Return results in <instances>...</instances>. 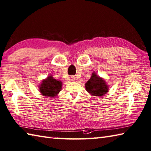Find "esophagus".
<instances>
[{"label": "esophagus", "instance_id": "obj_1", "mask_svg": "<svg viewBox=\"0 0 151 151\" xmlns=\"http://www.w3.org/2000/svg\"><path fill=\"white\" fill-rule=\"evenodd\" d=\"M70 80H71L72 81H74L76 79H75L74 77H73V76H71V77H70Z\"/></svg>", "mask_w": 151, "mask_h": 151}]
</instances>
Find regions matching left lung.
<instances>
[{"label":"left lung","instance_id":"obj_1","mask_svg":"<svg viewBox=\"0 0 151 151\" xmlns=\"http://www.w3.org/2000/svg\"><path fill=\"white\" fill-rule=\"evenodd\" d=\"M85 85L86 91L94 96H104L109 91V85L104 78L100 77L95 72H93L91 78Z\"/></svg>","mask_w":151,"mask_h":151}]
</instances>
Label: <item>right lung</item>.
Here are the masks:
<instances>
[{
	"label": "right lung",
	"instance_id": "add662e5",
	"mask_svg": "<svg viewBox=\"0 0 151 151\" xmlns=\"http://www.w3.org/2000/svg\"><path fill=\"white\" fill-rule=\"evenodd\" d=\"M63 82L49 76L40 83L38 86L39 91L42 95L46 97L55 98L62 90Z\"/></svg>",
	"mask_w": 151,
	"mask_h": 151
}]
</instances>
